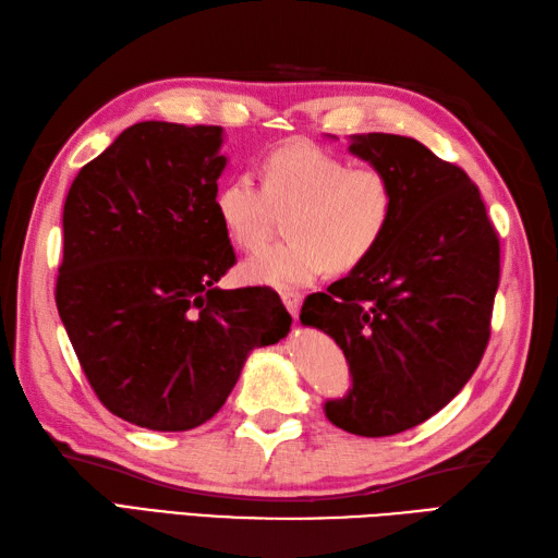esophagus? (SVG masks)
I'll return each instance as SVG.
<instances>
[{"instance_id": "34e87169", "label": "esophagus", "mask_w": 558, "mask_h": 558, "mask_svg": "<svg viewBox=\"0 0 558 558\" xmlns=\"http://www.w3.org/2000/svg\"><path fill=\"white\" fill-rule=\"evenodd\" d=\"M280 298H282V304H286V310L292 316L300 314V306H302V300H304L302 292H298V290H282Z\"/></svg>"}]
</instances>
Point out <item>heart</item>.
I'll use <instances>...</instances> for the list:
<instances>
[{
	"label": "heart",
	"mask_w": 558,
	"mask_h": 558,
	"mask_svg": "<svg viewBox=\"0 0 558 558\" xmlns=\"http://www.w3.org/2000/svg\"><path fill=\"white\" fill-rule=\"evenodd\" d=\"M225 234L254 252L266 240L276 210H290V240L244 260L242 276L254 286H310L330 266L350 270L381 244L396 210V192L378 168H350L336 153L312 144L272 150L264 184L234 174L213 198Z\"/></svg>",
	"instance_id": "obj_1"
}]
</instances>
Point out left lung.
Listing matches in <instances>:
<instances>
[{
  "label": "left lung",
  "instance_id": "obj_1",
  "mask_svg": "<svg viewBox=\"0 0 558 558\" xmlns=\"http://www.w3.org/2000/svg\"><path fill=\"white\" fill-rule=\"evenodd\" d=\"M350 153L388 174L396 210L374 254L306 298L300 322L333 338L348 396L326 417L357 436L422 424L470 381L487 350L499 288V234L477 184L420 141L352 136Z\"/></svg>",
  "mask_w": 558,
  "mask_h": 558
}]
</instances>
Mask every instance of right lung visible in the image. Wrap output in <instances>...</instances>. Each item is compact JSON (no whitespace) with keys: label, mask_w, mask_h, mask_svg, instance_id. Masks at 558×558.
<instances>
[{"label":"right lung","mask_w":558,"mask_h":558,"mask_svg":"<svg viewBox=\"0 0 558 558\" xmlns=\"http://www.w3.org/2000/svg\"><path fill=\"white\" fill-rule=\"evenodd\" d=\"M220 146L222 126L138 122L66 194L57 312L102 405L144 429L210 420L292 324L270 290L216 286L236 260L213 206Z\"/></svg>","instance_id":"obj_1"}]
</instances>
